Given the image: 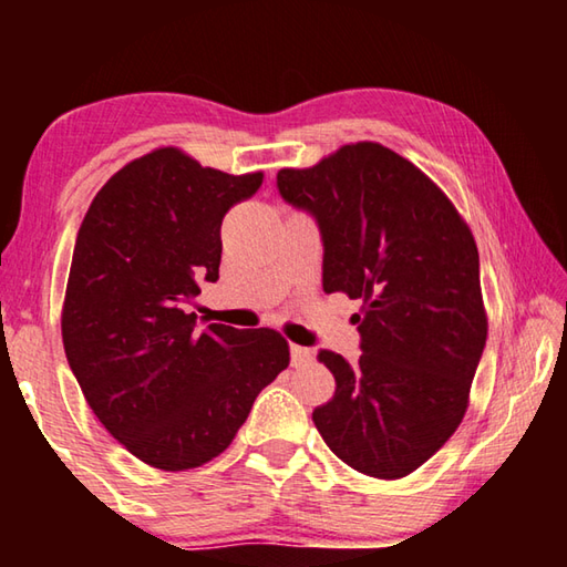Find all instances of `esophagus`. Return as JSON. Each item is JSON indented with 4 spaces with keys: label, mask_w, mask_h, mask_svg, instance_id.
I'll return each mask as SVG.
<instances>
[{
    "label": "esophagus",
    "mask_w": 567,
    "mask_h": 567,
    "mask_svg": "<svg viewBox=\"0 0 567 567\" xmlns=\"http://www.w3.org/2000/svg\"><path fill=\"white\" fill-rule=\"evenodd\" d=\"M312 350L310 348H300V344H292L290 348V362L295 368H300V364H310L312 362Z\"/></svg>",
    "instance_id": "1"
}]
</instances>
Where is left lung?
Returning a JSON list of instances; mask_svg holds the SVG:
<instances>
[{"mask_svg":"<svg viewBox=\"0 0 567 567\" xmlns=\"http://www.w3.org/2000/svg\"><path fill=\"white\" fill-rule=\"evenodd\" d=\"M322 235V290L362 300L358 362L320 350L334 395L312 412L342 463L398 480L433 457L467 410L487 340L473 233L433 179L378 142L277 172Z\"/></svg>","mask_w":567,"mask_h":567,"instance_id":"1","label":"left lung"}]
</instances>
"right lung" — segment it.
Instances as JSON below:
<instances>
[{
	"mask_svg": "<svg viewBox=\"0 0 567 567\" xmlns=\"http://www.w3.org/2000/svg\"><path fill=\"white\" fill-rule=\"evenodd\" d=\"M262 172L227 175L175 147L124 165L76 233L62 310L84 400L142 463L189 470L233 443L260 390L290 364L270 328H197L189 302L219 277L227 209Z\"/></svg>",
	"mask_w": 567,
	"mask_h": 567,
	"instance_id": "obj_1",
	"label": "right lung"
}]
</instances>
